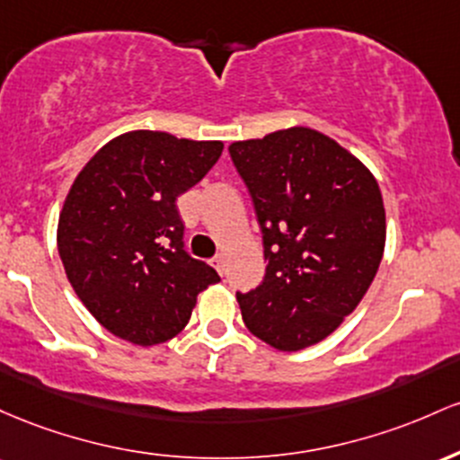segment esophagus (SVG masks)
Masks as SVG:
<instances>
[{"mask_svg":"<svg viewBox=\"0 0 460 460\" xmlns=\"http://www.w3.org/2000/svg\"><path fill=\"white\" fill-rule=\"evenodd\" d=\"M210 265L215 267L219 276H224V273H226V258L221 256V254H217L215 258H210Z\"/></svg>","mask_w":460,"mask_h":460,"instance_id":"34e87169","label":"esophagus"}]
</instances>
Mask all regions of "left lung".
I'll use <instances>...</instances> for the list:
<instances>
[{"mask_svg": "<svg viewBox=\"0 0 460 460\" xmlns=\"http://www.w3.org/2000/svg\"><path fill=\"white\" fill-rule=\"evenodd\" d=\"M230 156L254 202L267 271L236 293L247 330L280 352L332 334L365 297L385 254L378 182L313 128L234 141Z\"/></svg>", "mask_w": 460, "mask_h": 460, "instance_id": "8db88e82", "label": "left lung"}]
</instances>
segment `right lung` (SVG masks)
<instances>
[{
	"label": "right lung",
	"instance_id": "1",
	"mask_svg": "<svg viewBox=\"0 0 460 460\" xmlns=\"http://www.w3.org/2000/svg\"><path fill=\"white\" fill-rule=\"evenodd\" d=\"M224 152L221 141L132 130L82 167L58 217V254L89 313L143 348L182 332L198 296L219 276L184 252L175 199Z\"/></svg>",
	"mask_w": 460,
	"mask_h": 460
}]
</instances>
